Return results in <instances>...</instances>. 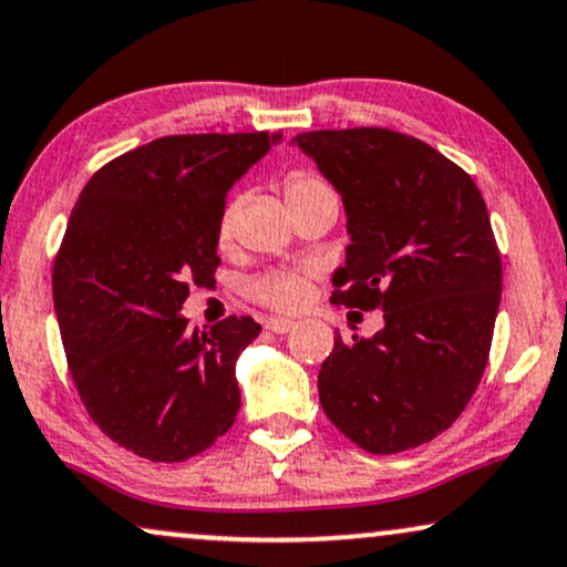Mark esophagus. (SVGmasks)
<instances>
[{
	"label": "esophagus",
	"instance_id": "obj_1",
	"mask_svg": "<svg viewBox=\"0 0 567 567\" xmlns=\"http://www.w3.org/2000/svg\"><path fill=\"white\" fill-rule=\"evenodd\" d=\"M264 327H267L269 331H275V334H288L290 329H296V321L282 319V316H271V319L264 321Z\"/></svg>",
	"mask_w": 567,
	"mask_h": 567
}]
</instances>
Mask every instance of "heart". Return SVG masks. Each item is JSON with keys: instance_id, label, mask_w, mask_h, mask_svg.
<instances>
[{"instance_id": "obj_1", "label": "heart", "mask_w": 567, "mask_h": 567, "mask_svg": "<svg viewBox=\"0 0 567 567\" xmlns=\"http://www.w3.org/2000/svg\"><path fill=\"white\" fill-rule=\"evenodd\" d=\"M282 194L288 207L292 209V215L303 213V209L319 205V202L337 199L329 181L308 168L290 171L282 181ZM236 202H228V205L223 207L220 220H217V240H220V246L230 244L233 228H236ZM308 292H311V279H308L303 271H267V275H259L248 282V296H251L256 303L277 308V311H296V308L306 303Z\"/></svg>"}]
</instances>
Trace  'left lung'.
Segmentation results:
<instances>
[{"label": "left lung", "instance_id": "8db88e82", "mask_svg": "<svg viewBox=\"0 0 567 567\" xmlns=\"http://www.w3.org/2000/svg\"><path fill=\"white\" fill-rule=\"evenodd\" d=\"M296 145L342 194L344 267L331 303L383 311L371 339L334 337L321 362L327 417L371 454L433 441L485 373L503 261L477 184L427 142L354 126L303 132Z\"/></svg>", "mask_w": 567, "mask_h": 567}]
</instances>
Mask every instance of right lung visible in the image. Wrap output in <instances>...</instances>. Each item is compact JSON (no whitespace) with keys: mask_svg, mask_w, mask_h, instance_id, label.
Masks as SVG:
<instances>
[{"mask_svg":"<svg viewBox=\"0 0 567 567\" xmlns=\"http://www.w3.org/2000/svg\"><path fill=\"white\" fill-rule=\"evenodd\" d=\"M282 132L173 134L113 157L82 188L54 259V308L90 420L150 462H186L236 422L251 316L186 331L188 285L220 264L228 188Z\"/></svg>","mask_w":567,"mask_h":567,"instance_id":"1","label":"right lung"}]
</instances>
